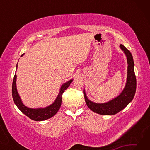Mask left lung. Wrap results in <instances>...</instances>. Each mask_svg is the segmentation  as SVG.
I'll use <instances>...</instances> for the list:
<instances>
[{"label":"left lung","instance_id":"obj_1","mask_svg":"<svg viewBox=\"0 0 150 150\" xmlns=\"http://www.w3.org/2000/svg\"><path fill=\"white\" fill-rule=\"evenodd\" d=\"M119 47L125 54L127 59V77L125 87L119 95L115 98L103 103H95L89 100L84 89L86 104L94 112L103 115H114L126 107L133 100L136 90V79L134 73V62L132 55L128 50L120 44Z\"/></svg>","mask_w":150,"mask_h":150}]
</instances>
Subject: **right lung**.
Returning a JSON list of instances; mask_svg holds the SVG:
<instances>
[{
  "mask_svg": "<svg viewBox=\"0 0 150 150\" xmlns=\"http://www.w3.org/2000/svg\"><path fill=\"white\" fill-rule=\"evenodd\" d=\"M24 55L22 54L21 57L23 56ZM18 63L16 66V71L17 70L18 67ZM16 75H14L13 82H12V98H13L14 102L15 105L18 108L19 110L22 112V113L24 114L25 115L29 117L30 119L35 121H43L47 119H49L52 118L54 115H56V113L59 110L60 106L62 105V95L63 92L69 87L71 83H72L73 79H70L69 81H67L62 84L61 86L60 89L59 91V93L57 96L56 98H55L54 103L51 104L50 105L45 106L44 108H29L24 105L22 102V100L20 98L18 93L17 91L16 87Z\"/></svg>",
  "mask_w": 150,
  "mask_h": 150,
  "instance_id": "add662e5",
  "label": "right lung"
}]
</instances>
